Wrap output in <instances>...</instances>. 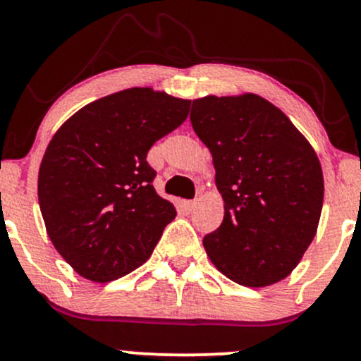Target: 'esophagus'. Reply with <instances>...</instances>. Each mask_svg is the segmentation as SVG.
Wrapping results in <instances>:
<instances>
[{
	"mask_svg": "<svg viewBox=\"0 0 361 361\" xmlns=\"http://www.w3.org/2000/svg\"><path fill=\"white\" fill-rule=\"evenodd\" d=\"M195 205H197V202H195V200H183V202H181V209H183L186 214L192 212V210L195 209Z\"/></svg>",
	"mask_w": 361,
	"mask_h": 361,
	"instance_id": "obj_1",
	"label": "esophagus"
}]
</instances>
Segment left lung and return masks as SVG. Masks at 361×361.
I'll return each mask as SVG.
<instances>
[{
    "label": "left lung",
    "mask_w": 361,
    "mask_h": 361,
    "mask_svg": "<svg viewBox=\"0 0 361 361\" xmlns=\"http://www.w3.org/2000/svg\"><path fill=\"white\" fill-rule=\"evenodd\" d=\"M190 120L212 152L224 221L204 238L219 271L246 287L290 275L316 235L324 180L287 115L258 94L198 98Z\"/></svg>",
    "instance_id": "8db88e82"
}]
</instances>
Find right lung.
<instances>
[{"instance_id":"obj_1","label":"right lung","mask_w":361,"mask_h":361,"mask_svg":"<svg viewBox=\"0 0 361 361\" xmlns=\"http://www.w3.org/2000/svg\"><path fill=\"white\" fill-rule=\"evenodd\" d=\"M190 100L130 88L88 103L54 134L39 169V205L57 252L91 281L146 263L176 217L156 193L147 152L188 117Z\"/></svg>"}]
</instances>
